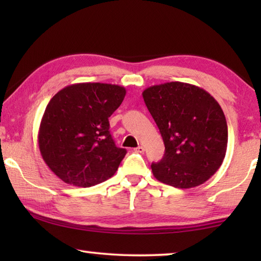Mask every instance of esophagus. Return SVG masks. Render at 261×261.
<instances>
[{
  "label": "esophagus",
  "mask_w": 261,
  "mask_h": 261,
  "mask_svg": "<svg viewBox=\"0 0 261 261\" xmlns=\"http://www.w3.org/2000/svg\"><path fill=\"white\" fill-rule=\"evenodd\" d=\"M144 151H145V148L143 146H138L135 148V152H137V153H144Z\"/></svg>",
  "instance_id": "obj_1"
}]
</instances>
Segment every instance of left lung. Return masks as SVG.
Returning a JSON list of instances; mask_svg holds the SVG:
<instances>
[{
  "label": "left lung",
  "mask_w": 261,
  "mask_h": 261,
  "mask_svg": "<svg viewBox=\"0 0 261 261\" xmlns=\"http://www.w3.org/2000/svg\"><path fill=\"white\" fill-rule=\"evenodd\" d=\"M143 98L166 147L161 161L151 166L154 177L177 189L205 183L227 152L228 126L218 101L202 88L180 82L147 87Z\"/></svg>",
  "instance_id": "8db88e82"
}]
</instances>
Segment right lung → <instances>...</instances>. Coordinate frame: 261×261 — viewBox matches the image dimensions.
<instances>
[{
  "label": "right lung",
  "instance_id": "add662e5",
  "mask_svg": "<svg viewBox=\"0 0 261 261\" xmlns=\"http://www.w3.org/2000/svg\"><path fill=\"white\" fill-rule=\"evenodd\" d=\"M113 84H72L53 96L39 127L43 161L63 182L90 188L116 173L125 148L115 145L109 121L125 96Z\"/></svg>",
  "mask_w": 261,
  "mask_h": 261
}]
</instances>
